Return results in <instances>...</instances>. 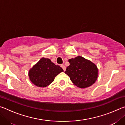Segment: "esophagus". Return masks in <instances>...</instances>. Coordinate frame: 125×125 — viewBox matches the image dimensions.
<instances>
[{
	"mask_svg": "<svg viewBox=\"0 0 125 125\" xmlns=\"http://www.w3.org/2000/svg\"><path fill=\"white\" fill-rule=\"evenodd\" d=\"M61 67L63 69V71H65V69H66V67H65V66L64 65H63V64L61 65Z\"/></svg>",
	"mask_w": 125,
	"mask_h": 125,
	"instance_id": "esophagus-1",
	"label": "esophagus"
}]
</instances>
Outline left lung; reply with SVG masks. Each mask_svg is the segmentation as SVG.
<instances>
[{"label": "left lung", "instance_id": "1", "mask_svg": "<svg viewBox=\"0 0 125 125\" xmlns=\"http://www.w3.org/2000/svg\"><path fill=\"white\" fill-rule=\"evenodd\" d=\"M68 61L70 65L67 67L64 73L70 77L74 85L85 88L95 82L98 75V69L95 64L81 56Z\"/></svg>", "mask_w": 125, "mask_h": 125}]
</instances>
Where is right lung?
Wrapping results in <instances>:
<instances>
[{
	"mask_svg": "<svg viewBox=\"0 0 125 125\" xmlns=\"http://www.w3.org/2000/svg\"><path fill=\"white\" fill-rule=\"evenodd\" d=\"M60 65H55L50 59L42 58L29 71V76L31 82L40 87H46L53 82L54 78L63 72Z\"/></svg>",
	"mask_w": 125,
	"mask_h": 125,
	"instance_id": "right-lung-1",
	"label": "right lung"
}]
</instances>
